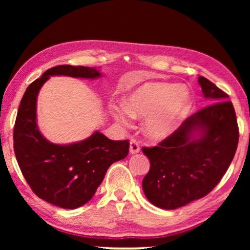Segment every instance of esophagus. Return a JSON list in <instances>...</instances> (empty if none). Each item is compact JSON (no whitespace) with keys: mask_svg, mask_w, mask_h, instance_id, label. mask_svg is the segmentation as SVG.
<instances>
[{"mask_svg":"<svg viewBox=\"0 0 250 250\" xmlns=\"http://www.w3.org/2000/svg\"><path fill=\"white\" fill-rule=\"evenodd\" d=\"M140 152V146L139 143L135 141V140H131V142H129V153H132V155H135V153Z\"/></svg>","mask_w":250,"mask_h":250,"instance_id":"esophagus-1","label":"esophagus"}]
</instances>
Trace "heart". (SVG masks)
Returning <instances> with one entry per match:
<instances>
[{
    "label": "heart",
    "instance_id": "heart-1",
    "mask_svg": "<svg viewBox=\"0 0 250 250\" xmlns=\"http://www.w3.org/2000/svg\"><path fill=\"white\" fill-rule=\"evenodd\" d=\"M190 92L172 83L149 82L126 95L123 105H110L119 124L128 126L131 118L145 119L143 132L151 140H164L176 131L189 111Z\"/></svg>",
    "mask_w": 250,
    "mask_h": 250
}]
</instances>
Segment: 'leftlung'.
I'll return each instance as SVG.
<instances>
[{"instance_id": "obj_1", "label": "left lung", "mask_w": 250, "mask_h": 250, "mask_svg": "<svg viewBox=\"0 0 250 250\" xmlns=\"http://www.w3.org/2000/svg\"><path fill=\"white\" fill-rule=\"evenodd\" d=\"M198 83L209 105L188 117L158 146L142 148L150 160L143 191L163 209H176L209 193L238 146L237 117L229 95L203 76Z\"/></svg>"}]
</instances>
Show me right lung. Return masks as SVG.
Segmentation results:
<instances>
[{
  "mask_svg": "<svg viewBox=\"0 0 250 250\" xmlns=\"http://www.w3.org/2000/svg\"><path fill=\"white\" fill-rule=\"evenodd\" d=\"M51 76L95 80L102 75L94 67L69 64L46 70L27 87L13 131L17 162L34 193L54 206L75 209L92 199L111 164L127 156L129 143L112 141L99 131L69 145L44 138L37 125V95Z\"/></svg>",
  "mask_w": 250,
  "mask_h": 250,
  "instance_id": "right-lung-1",
  "label": "right lung"
}]
</instances>
